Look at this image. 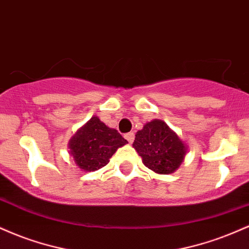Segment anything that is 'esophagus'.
I'll return each mask as SVG.
<instances>
[{
  "mask_svg": "<svg viewBox=\"0 0 249 249\" xmlns=\"http://www.w3.org/2000/svg\"><path fill=\"white\" fill-rule=\"evenodd\" d=\"M124 137H125V139H126L128 142H133V139H134V133L133 132L125 133Z\"/></svg>",
  "mask_w": 249,
  "mask_h": 249,
  "instance_id": "esophagus-1",
  "label": "esophagus"
}]
</instances>
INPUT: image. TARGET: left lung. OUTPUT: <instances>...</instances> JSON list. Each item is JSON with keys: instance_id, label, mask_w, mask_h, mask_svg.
I'll return each mask as SVG.
<instances>
[{"instance_id": "left-lung-1", "label": "left lung", "mask_w": 249, "mask_h": 249, "mask_svg": "<svg viewBox=\"0 0 249 249\" xmlns=\"http://www.w3.org/2000/svg\"><path fill=\"white\" fill-rule=\"evenodd\" d=\"M133 147L145 166L160 174L174 172L186 154L184 142L160 119L147 123L137 132Z\"/></svg>"}]
</instances>
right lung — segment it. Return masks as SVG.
I'll return each instance as SVG.
<instances>
[{
    "label": "right lung",
    "instance_id": "obj_1",
    "mask_svg": "<svg viewBox=\"0 0 249 249\" xmlns=\"http://www.w3.org/2000/svg\"><path fill=\"white\" fill-rule=\"evenodd\" d=\"M127 142L115 128L92 117L69 142L71 156L79 168L91 172L104 167L117 148Z\"/></svg>",
    "mask_w": 249,
    "mask_h": 249
}]
</instances>
